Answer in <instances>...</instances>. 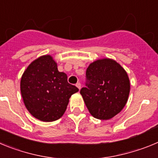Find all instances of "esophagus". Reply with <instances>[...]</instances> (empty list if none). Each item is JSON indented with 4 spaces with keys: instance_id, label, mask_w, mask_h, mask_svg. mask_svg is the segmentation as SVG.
<instances>
[{
    "instance_id": "34e87169",
    "label": "esophagus",
    "mask_w": 158,
    "mask_h": 158,
    "mask_svg": "<svg viewBox=\"0 0 158 158\" xmlns=\"http://www.w3.org/2000/svg\"><path fill=\"white\" fill-rule=\"evenodd\" d=\"M76 86L78 88V89H79V90H80L81 88V85L80 82H78V83H77L76 84Z\"/></svg>"
}]
</instances>
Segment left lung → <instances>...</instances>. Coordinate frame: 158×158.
I'll return each mask as SVG.
<instances>
[{
  "mask_svg": "<svg viewBox=\"0 0 158 158\" xmlns=\"http://www.w3.org/2000/svg\"><path fill=\"white\" fill-rule=\"evenodd\" d=\"M86 87L81 89L92 115L107 120L120 112L130 93V80L125 69L115 60L103 58L89 65Z\"/></svg>",
  "mask_w": 158,
  "mask_h": 158,
  "instance_id": "8db88e82",
  "label": "left lung"
}]
</instances>
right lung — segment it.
Wrapping results in <instances>:
<instances>
[{"instance_id": "1", "label": "right lung", "mask_w": 158, "mask_h": 158, "mask_svg": "<svg viewBox=\"0 0 158 158\" xmlns=\"http://www.w3.org/2000/svg\"><path fill=\"white\" fill-rule=\"evenodd\" d=\"M78 91L76 86L68 83L65 73L58 70L51 55H43L33 61L20 81L25 107L31 115L43 122L61 118L70 96Z\"/></svg>"}]
</instances>
